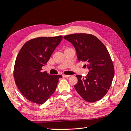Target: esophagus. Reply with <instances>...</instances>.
I'll return each mask as SVG.
<instances>
[{
	"instance_id": "34e87169",
	"label": "esophagus",
	"mask_w": 131,
	"mask_h": 131,
	"mask_svg": "<svg viewBox=\"0 0 131 131\" xmlns=\"http://www.w3.org/2000/svg\"><path fill=\"white\" fill-rule=\"evenodd\" d=\"M63 78H68L70 77V75H63Z\"/></svg>"
}]
</instances>
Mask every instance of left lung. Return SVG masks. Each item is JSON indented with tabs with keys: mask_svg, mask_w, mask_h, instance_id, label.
Masks as SVG:
<instances>
[{
	"mask_svg": "<svg viewBox=\"0 0 131 131\" xmlns=\"http://www.w3.org/2000/svg\"><path fill=\"white\" fill-rule=\"evenodd\" d=\"M64 38L74 45L79 61L86 64L89 72L82 77L77 75L78 83L74 86L77 92L88 102L98 101L108 92L114 76V65L105 45L94 35L76 33Z\"/></svg>",
	"mask_w": 131,
	"mask_h": 131,
	"instance_id": "left-lung-1",
	"label": "left lung"
}]
</instances>
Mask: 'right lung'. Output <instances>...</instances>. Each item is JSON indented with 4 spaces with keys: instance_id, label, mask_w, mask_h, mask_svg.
Here are the masks:
<instances>
[{
    "instance_id": "right-lung-1",
    "label": "right lung",
    "mask_w": 131,
    "mask_h": 131,
    "mask_svg": "<svg viewBox=\"0 0 131 131\" xmlns=\"http://www.w3.org/2000/svg\"><path fill=\"white\" fill-rule=\"evenodd\" d=\"M62 38L59 35L30 39L17 54L14 69L15 83L23 96L34 103L42 104L49 100L62 77L41 72Z\"/></svg>"
}]
</instances>
